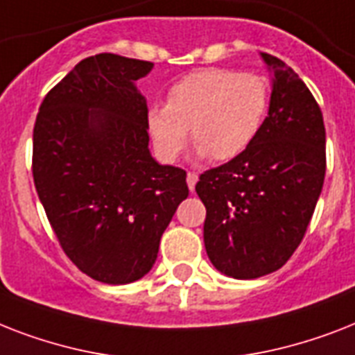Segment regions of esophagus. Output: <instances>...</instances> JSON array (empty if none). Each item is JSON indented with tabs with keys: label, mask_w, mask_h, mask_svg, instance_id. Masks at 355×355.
Segmentation results:
<instances>
[{
	"label": "esophagus",
	"mask_w": 355,
	"mask_h": 355,
	"mask_svg": "<svg viewBox=\"0 0 355 355\" xmlns=\"http://www.w3.org/2000/svg\"><path fill=\"white\" fill-rule=\"evenodd\" d=\"M197 180H199V177H197V173H188V177H186V182H188L189 191H193Z\"/></svg>",
	"instance_id": "34e87169"
}]
</instances>
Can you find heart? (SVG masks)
<instances>
[{"mask_svg": "<svg viewBox=\"0 0 355 355\" xmlns=\"http://www.w3.org/2000/svg\"><path fill=\"white\" fill-rule=\"evenodd\" d=\"M269 108L263 77L232 69L206 68L171 86L167 105L147 110V132L162 160H177L188 128L199 158L234 160L256 141Z\"/></svg>", "mask_w": 355, "mask_h": 355, "instance_id": "1", "label": "heart"}]
</instances>
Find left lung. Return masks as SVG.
<instances>
[{
    "instance_id": "obj_1",
    "label": "left lung",
    "mask_w": 355,
    "mask_h": 355,
    "mask_svg": "<svg viewBox=\"0 0 355 355\" xmlns=\"http://www.w3.org/2000/svg\"><path fill=\"white\" fill-rule=\"evenodd\" d=\"M270 71L269 112L241 156L200 175L205 247L219 272L252 280L291 258L322 191L326 132L319 105L280 58L259 53Z\"/></svg>"
}]
</instances>
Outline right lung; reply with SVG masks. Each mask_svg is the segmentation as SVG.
Wrapping results in <instances>:
<instances>
[{"label": "right lung", "mask_w": 355, "mask_h": 355, "mask_svg": "<svg viewBox=\"0 0 355 355\" xmlns=\"http://www.w3.org/2000/svg\"><path fill=\"white\" fill-rule=\"evenodd\" d=\"M155 64L99 53L46 96L33 132V177L68 258L103 284H130L156 261L188 197L186 171L153 158L138 83Z\"/></svg>", "instance_id": "1"}]
</instances>
